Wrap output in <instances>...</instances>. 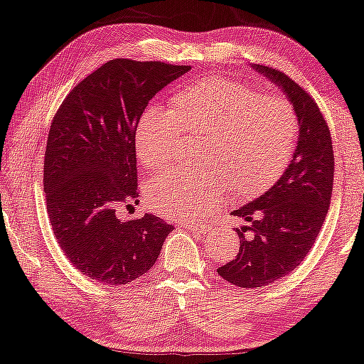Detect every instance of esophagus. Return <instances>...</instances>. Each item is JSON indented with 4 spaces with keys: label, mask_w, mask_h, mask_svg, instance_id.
Here are the masks:
<instances>
[{
    "label": "esophagus",
    "mask_w": 364,
    "mask_h": 364,
    "mask_svg": "<svg viewBox=\"0 0 364 364\" xmlns=\"http://www.w3.org/2000/svg\"><path fill=\"white\" fill-rule=\"evenodd\" d=\"M182 226V228H187V230H192L195 231V233H207L208 231V226L207 225H195V223H191V221H187V223H178Z\"/></svg>",
    "instance_id": "esophagus-1"
}]
</instances>
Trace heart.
I'll return each instance as SVG.
<instances>
[{
    "label": "heart",
    "instance_id": "heart-1",
    "mask_svg": "<svg viewBox=\"0 0 364 364\" xmlns=\"http://www.w3.org/2000/svg\"><path fill=\"white\" fill-rule=\"evenodd\" d=\"M183 133L203 136L202 164L172 169L147 186L156 212L171 220H197L230 197L264 191L296 154L300 124L282 95H262L247 82L208 77L173 93L171 109L149 108L136 128V154L149 171L166 167L181 151Z\"/></svg>",
    "mask_w": 364,
    "mask_h": 364
}]
</instances>
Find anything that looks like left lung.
I'll list each match as a JSON object with an SVG mask.
<instances>
[{"mask_svg":"<svg viewBox=\"0 0 364 364\" xmlns=\"http://www.w3.org/2000/svg\"><path fill=\"white\" fill-rule=\"evenodd\" d=\"M255 68L286 92L297 112L300 134L284 176L264 195L233 212L245 221L236 228L240 251L217 272L246 289L269 286L305 259L328 212L335 176L331 134L315 100L281 70Z\"/></svg>","mask_w":364,"mask_h":364,"instance_id":"8db88e82","label":"left lung"}]
</instances>
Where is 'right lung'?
<instances>
[{"instance_id": "1", "label": "right lung", "mask_w": 364, "mask_h": 364, "mask_svg": "<svg viewBox=\"0 0 364 364\" xmlns=\"http://www.w3.org/2000/svg\"><path fill=\"white\" fill-rule=\"evenodd\" d=\"M191 70L159 60L113 59L78 82L47 136L44 193L57 243L73 267L121 286L152 269L173 225L123 218L138 203L136 128L149 100Z\"/></svg>"}]
</instances>
